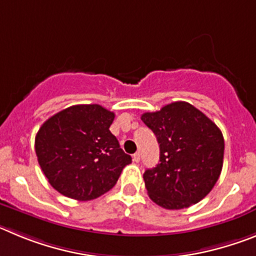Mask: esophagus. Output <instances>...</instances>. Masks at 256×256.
I'll use <instances>...</instances> for the list:
<instances>
[{"mask_svg": "<svg viewBox=\"0 0 256 256\" xmlns=\"http://www.w3.org/2000/svg\"><path fill=\"white\" fill-rule=\"evenodd\" d=\"M132 158H133V162H138L140 160H141V155H140V152H136Z\"/></svg>", "mask_w": 256, "mask_h": 256, "instance_id": "34e87169", "label": "esophagus"}]
</instances>
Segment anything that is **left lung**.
Returning <instances> with one entry per match:
<instances>
[{"instance_id":"8db88e82","label":"left lung","mask_w":256,"mask_h":256,"mask_svg":"<svg viewBox=\"0 0 256 256\" xmlns=\"http://www.w3.org/2000/svg\"><path fill=\"white\" fill-rule=\"evenodd\" d=\"M142 122L155 133L160 160L144 174L151 200L169 210L188 208L205 198L220 176L224 138L198 108L184 101L144 112Z\"/></svg>"}]
</instances>
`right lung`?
Instances as JSON below:
<instances>
[{
    "label": "right lung",
    "mask_w": 256,
    "mask_h": 256,
    "mask_svg": "<svg viewBox=\"0 0 256 256\" xmlns=\"http://www.w3.org/2000/svg\"><path fill=\"white\" fill-rule=\"evenodd\" d=\"M115 114L101 105H74L47 119L36 136V154L48 183L78 201L100 198L132 158L110 132Z\"/></svg>",
    "instance_id": "obj_1"
}]
</instances>
